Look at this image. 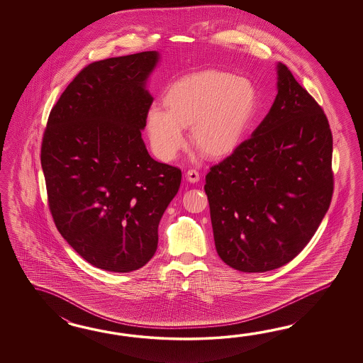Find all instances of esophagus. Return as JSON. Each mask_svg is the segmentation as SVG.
<instances>
[{
	"instance_id": "34e87169",
	"label": "esophagus",
	"mask_w": 363,
	"mask_h": 363,
	"mask_svg": "<svg viewBox=\"0 0 363 363\" xmlns=\"http://www.w3.org/2000/svg\"><path fill=\"white\" fill-rule=\"evenodd\" d=\"M185 178L189 183H197L200 180V174L196 170H188L185 174Z\"/></svg>"
}]
</instances>
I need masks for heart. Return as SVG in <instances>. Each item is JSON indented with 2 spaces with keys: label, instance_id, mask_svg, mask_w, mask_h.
<instances>
[{
  "label": "heart",
  "instance_id": "b5f03b06",
  "mask_svg": "<svg viewBox=\"0 0 363 363\" xmlns=\"http://www.w3.org/2000/svg\"><path fill=\"white\" fill-rule=\"evenodd\" d=\"M257 92L247 77L208 69L179 79L163 96L164 108L153 105L145 116L152 150L170 162L185 145L191 125L193 145L210 158L232 153L252 121Z\"/></svg>",
  "mask_w": 363,
  "mask_h": 363
}]
</instances>
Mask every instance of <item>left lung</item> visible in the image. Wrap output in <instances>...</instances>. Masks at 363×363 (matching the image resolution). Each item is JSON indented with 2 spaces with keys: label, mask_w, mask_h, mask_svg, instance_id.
<instances>
[{
  "label": "left lung",
  "mask_w": 363,
  "mask_h": 363,
  "mask_svg": "<svg viewBox=\"0 0 363 363\" xmlns=\"http://www.w3.org/2000/svg\"><path fill=\"white\" fill-rule=\"evenodd\" d=\"M277 75L267 116L205 179L218 255L242 272L292 261L331 203L328 121L286 65L279 62Z\"/></svg>",
  "instance_id": "1"
}]
</instances>
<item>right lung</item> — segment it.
Listing matches in <instances>:
<instances>
[{
	"label": "right lung",
	"instance_id": "obj_1",
	"mask_svg": "<svg viewBox=\"0 0 363 363\" xmlns=\"http://www.w3.org/2000/svg\"><path fill=\"white\" fill-rule=\"evenodd\" d=\"M155 50L93 62L62 93L48 119L41 167L62 238L94 267L147 264L182 171L157 162L141 131L153 102Z\"/></svg>",
	"mask_w": 363,
	"mask_h": 363
}]
</instances>
